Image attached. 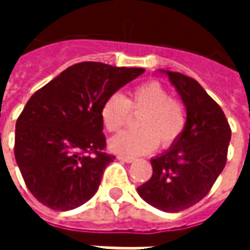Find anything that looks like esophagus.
I'll list each match as a JSON object with an SVG mask.
<instances>
[{
	"label": "esophagus",
	"mask_w": 250,
	"mask_h": 250,
	"mask_svg": "<svg viewBox=\"0 0 250 250\" xmlns=\"http://www.w3.org/2000/svg\"><path fill=\"white\" fill-rule=\"evenodd\" d=\"M118 159H119V161H122V162H125V163H132L134 161H135V158L123 157V155H119V157H118Z\"/></svg>",
	"instance_id": "34e87169"
}]
</instances>
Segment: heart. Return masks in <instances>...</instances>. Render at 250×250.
Wrapping results in <instances>:
<instances>
[{"mask_svg": "<svg viewBox=\"0 0 250 250\" xmlns=\"http://www.w3.org/2000/svg\"><path fill=\"white\" fill-rule=\"evenodd\" d=\"M131 112L141 114L136 125L139 130L120 132L109 141V148L123 157L150 154L161 145L174 146L184 134L188 123L185 104L171 98V92L157 80L142 83L125 98L112 93L100 108V119L108 132L122 130L131 118Z\"/></svg>", "mask_w": 250, "mask_h": 250, "instance_id": "heart-1", "label": "heart"}]
</instances>
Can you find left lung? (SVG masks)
I'll return each mask as SVG.
<instances>
[{
    "instance_id": "8db88e82",
    "label": "left lung",
    "mask_w": 250,
    "mask_h": 250,
    "mask_svg": "<svg viewBox=\"0 0 250 250\" xmlns=\"http://www.w3.org/2000/svg\"><path fill=\"white\" fill-rule=\"evenodd\" d=\"M188 111V123L168 151L151 159L152 177L138 188L154 208L177 213L206 197L228 159L231 130L224 111L197 80L167 72Z\"/></svg>"
}]
</instances>
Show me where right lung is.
<instances>
[{"label":"right lung","mask_w":250,"mask_h":250,"mask_svg":"<svg viewBox=\"0 0 250 250\" xmlns=\"http://www.w3.org/2000/svg\"><path fill=\"white\" fill-rule=\"evenodd\" d=\"M143 72L79 62L30 96L16 122L14 157L37 201L65 211L92 198L115 159L105 152L102 104Z\"/></svg>","instance_id":"obj_1"}]
</instances>
